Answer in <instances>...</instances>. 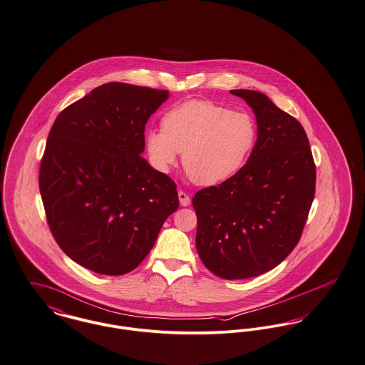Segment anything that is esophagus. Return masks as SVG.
Returning <instances> with one entry per match:
<instances>
[{"instance_id":"1","label":"esophagus","mask_w":365,"mask_h":365,"mask_svg":"<svg viewBox=\"0 0 365 365\" xmlns=\"http://www.w3.org/2000/svg\"><path fill=\"white\" fill-rule=\"evenodd\" d=\"M178 196H179V202H180V204H182L183 207H186V205H189V204H190V197H189V195H187V193H185V192H182V190H179Z\"/></svg>"}]
</instances>
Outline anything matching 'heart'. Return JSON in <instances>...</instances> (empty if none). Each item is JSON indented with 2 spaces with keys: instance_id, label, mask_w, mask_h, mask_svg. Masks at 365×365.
Returning <instances> with one entry per match:
<instances>
[{
  "instance_id": "obj_1",
  "label": "heart",
  "mask_w": 365,
  "mask_h": 365,
  "mask_svg": "<svg viewBox=\"0 0 365 365\" xmlns=\"http://www.w3.org/2000/svg\"><path fill=\"white\" fill-rule=\"evenodd\" d=\"M163 130L144 134L150 163L169 172L183 153L187 176L197 185L212 186L234 176L256 143V124L246 112L230 110L210 101H187L168 110Z\"/></svg>"
}]
</instances>
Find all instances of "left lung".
<instances>
[{
	"label": "left lung",
	"mask_w": 365,
	"mask_h": 365,
	"mask_svg": "<svg viewBox=\"0 0 365 365\" xmlns=\"http://www.w3.org/2000/svg\"><path fill=\"white\" fill-rule=\"evenodd\" d=\"M253 109L257 141L225 182L199 190L196 247L204 266L227 280L263 274L292 252L315 196L317 166L302 124L264 93L235 89Z\"/></svg>",
	"instance_id": "1"
}]
</instances>
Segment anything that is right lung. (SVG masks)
Listing matches in <instances>:
<instances>
[{
  "label": "right lung",
  "instance_id": "obj_1",
  "mask_svg": "<svg viewBox=\"0 0 365 365\" xmlns=\"http://www.w3.org/2000/svg\"><path fill=\"white\" fill-rule=\"evenodd\" d=\"M168 91L108 82L67 106L46 143L39 189L63 252L105 276L134 270L178 210L175 182L141 158Z\"/></svg>",
  "mask_w": 365,
  "mask_h": 365
}]
</instances>
